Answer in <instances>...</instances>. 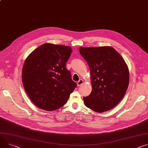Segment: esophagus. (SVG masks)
I'll list each match as a JSON object with an SVG mask.
<instances>
[{
  "instance_id": "esophagus-1",
  "label": "esophagus",
  "mask_w": 148,
  "mask_h": 148,
  "mask_svg": "<svg viewBox=\"0 0 148 148\" xmlns=\"http://www.w3.org/2000/svg\"><path fill=\"white\" fill-rule=\"evenodd\" d=\"M84 83V81L82 79H80L79 81L77 82V86H80L81 85H82Z\"/></svg>"
}]
</instances>
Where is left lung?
<instances>
[{
    "instance_id": "left-lung-1",
    "label": "left lung",
    "mask_w": 148,
    "mask_h": 148,
    "mask_svg": "<svg viewBox=\"0 0 148 148\" xmlns=\"http://www.w3.org/2000/svg\"><path fill=\"white\" fill-rule=\"evenodd\" d=\"M79 52L91 73L92 91L83 97L86 106L99 113L112 109L123 98L129 86L125 60L110 47H79Z\"/></svg>"
}]
</instances>
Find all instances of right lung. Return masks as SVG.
<instances>
[{
    "label": "right lung",
    "instance_id": "1",
    "mask_svg": "<svg viewBox=\"0 0 148 148\" xmlns=\"http://www.w3.org/2000/svg\"><path fill=\"white\" fill-rule=\"evenodd\" d=\"M71 53L70 47L46 43L26 59L22 73L23 87L38 108L47 111L60 108L77 87L65 66Z\"/></svg>",
    "mask_w": 148,
    "mask_h": 148
}]
</instances>
